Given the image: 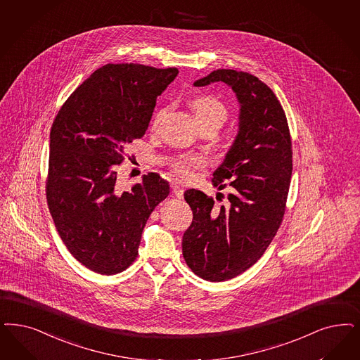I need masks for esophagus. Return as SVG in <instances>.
I'll list each match as a JSON object with an SVG mask.
<instances>
[{"label": "esophagus", "instance_id": "obj_1", "mask_svg": "<svg viewBox=\"0 0 360 360\" xmlns=\"http://www.w3.org/2000/svg\"><path fill=\"white\" fill-rule=\"evenodd\" d=\"M172 188H173L174 195H175L176 198H184L185 190H184V187L181 186L178 182H173V184H172Z\"/></svg>", "mask_w": 360, "mask_h": 360}]
</instances>
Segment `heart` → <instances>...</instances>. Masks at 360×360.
I'll list each match as a JSON object with an SVG mask.
<instances>
[{"mask_svg":"<svg viewBox=\"0 0 360 360\" xmlns=\"http://www.w3.org/2000/svg\"><path fill=\"white\" fill-rule=\"evenodd\" d=\"M193 112L195 120L199 124H215L218 127L224 124L227 118V109L219 99L214 98L211 96H203L194 99L191 103ZM166 110L162 109L157 112L153 120V129L157 130L161 124ZM206 165V160L200 155H181L173 162L174 172L181 178H190L193 175L194 169L203 167Z\"/></svg>","mask_w":360,"mask_h":360,"instance_id":"b5f03b06","label":"heart"}]
</instances>
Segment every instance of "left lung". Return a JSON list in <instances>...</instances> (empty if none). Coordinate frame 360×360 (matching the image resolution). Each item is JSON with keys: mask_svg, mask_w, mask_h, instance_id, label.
<instances>
[{"mask_svg": "<svg viewBox=\"0 0 360 360\" xmlns=\"http://www.w3.org/2000/svg\"><path fill=\"white\" fill-rule=\"evenodd\" d=\"M214 82L231 87L239 105L236 139L211 179L221 190L226 181L233 191L221 207L199 190L185 191L193 222L182 238V252L199 278L224 282L258 261L282 224L292 149L285 112L270 87L231 69L214 70L194 86Z\"/></svg>", "mask_w": 360, "mask_h": 360, "instance_id": "8db88e82", "label": "left lung"}]
</instances>
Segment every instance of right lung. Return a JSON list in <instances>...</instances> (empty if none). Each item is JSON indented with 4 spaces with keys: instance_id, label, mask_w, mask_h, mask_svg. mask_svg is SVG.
I'll use <instances>...</instances> for the list:
<instances>
[{
    "instance_id": "right-lung-1",
    "label": "right lung",
    "mask_w": 360,
    "mask_h": 360,
    "mask_svg": "<svg viewBox=\"0 0 360 360\" xmlns=\"http://www.w3.org/2000/svg\"><path fill=\"white\" fill-rule=\"evenodd\" d=\"M178 69L108 63L97 69L57 114L49 143L46 197L63 243L102 275L121 273L138 255L150 214L170 193L158 174L120 190L117 165L149 127L157 97Z\"/></svg>"
}]
</instances>
